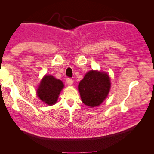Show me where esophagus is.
Returning a JSON list of instances; mask_svg holds the SVG:
<instances>
[{
	"instance_id": "1",
	"label": "esophagus",
	"mask_w": 154,
	"mask_h": 154,
	"mask_svg": "<svg viewBox=\"0 0 154 154\" xmlns=\"http://www.w3.org/2000/svg\"><path fill=\"white\" fill-rule=\"evenodd\" d=\"M66 83L68 85H72L73 84V80L71 78H67L66 79Z\"/></svg>"
}]
</instances>
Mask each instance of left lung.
<instances>
[{"label": "left lung", "instance_id": "8db88e82", "mask_svg": "<svg viewBox=\"0 0 154 154\" xmlns=\"http://www.w3.org/2000/svg\"><path fill=\"white\" fill-rule=\"evenodd\" d=\"M110 86L109 77L106 73L88 71L78 86L82 101L90 107L99 106L108 95Z\"/></svg>", "mask_w": 154, "mask_h": 154}]
</instances>
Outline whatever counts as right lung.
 Returning <instances> with one entry per match:
<instances>
[{
	"label": "right lung",
	"mask_w": 154,
	"mask_h": 154,
	"mask_svg": "<svg viewBox=\"0 0 154 154\" xmlns=\"http://www.w3.org/2000/svg\"><path fill=\"white\" fill-rule=\"evenodd\" d=\"M63 82L53 76H45L37 90L38 97L48 105H53L57 102L59 94L63 89Z\"/></svg>",
	"instance_id": "obj_1"
}]
</instances>
